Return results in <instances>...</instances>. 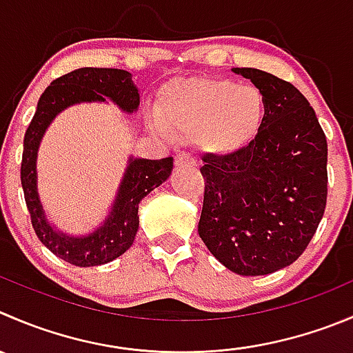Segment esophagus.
Masks as SVG:
<instances>
[{
	"label": "esophagus",
	"instance_id": "obj_1",
	"mask_svg": "<svg viewBox=\"0 0 353 353\" xmlns=\"http://www.w3.org/2000/svg\"><path fill=\"white\" fill-rule=\"evenodd\" d=\"M194 159L191 155H188V153H179V155H176V167H183V165H194Z\"/></svg>",
	"mask_w": 353,
	"mask_h": 353
}]
</instances>
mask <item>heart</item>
I'll return each mask as SVG.
<instances>
[{
  "label": "heart",
  "mask_w": 353,
  "mask_h": 353,
  "mask_svg": "<svg viewBox=\"0 0 353 353\" xmlns=\"http://www.w3.org/2000/svg\"><path fill=\"white\" fill-rule=\"evenodd\" d=\"M159 112L160 117L150 121L155 132L196 136L203 150L228 155L259 134L265 117V97L253 84L184 79L165 85Z\"/></svg>",
  "instance_id": "1"
}]
</instances>
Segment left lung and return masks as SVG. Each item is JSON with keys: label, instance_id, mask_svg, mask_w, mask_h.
<instances>
[{"label": "left lung", "instance_id": "obj_1", "mask_svg": "<svg viewBox=\"0 0 353 353\" xmlns=\"http://www.w3.org/2000/svg\"><path fill=\"white\" fill-rule=\"evenodd\" d=\"M265 97L255 139L229 155H203L198 232L229 271L263 276L295 262L324 215L327 141L307 98L259 68H232Z\"/></svg>", "mask_w": 353, "mask_h": 353}]
</instances>
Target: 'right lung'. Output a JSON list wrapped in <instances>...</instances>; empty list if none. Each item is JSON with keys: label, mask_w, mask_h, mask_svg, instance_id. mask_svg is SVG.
Wrapping results in <instances>:
<instances>
[{"label": "right lung", "mask_w": 353, "mask_h": 353, "mask_svg": "<svg viewBox=\"0 0 353 353\" xmlns=\"http://www.w3.org/2000/svg\"><path fill=\"white\" fill-rule=\"evenodd\" d=\"M117 105L124 114H136L139 90L132 75L121 68L84 67L54 79L41 94L36 114L23 138L22 181L23 196L37 238L54 255L79 268L108 263L131 248L139 228V203L143 198L169 179L174 159L148 160L129 157L114 203L103 222L88 234L74 236L48 221L37 191V153L44 132L58 114L79 103Z\"/></svg>", "instance_id": "add662e5"}]
</instances>
